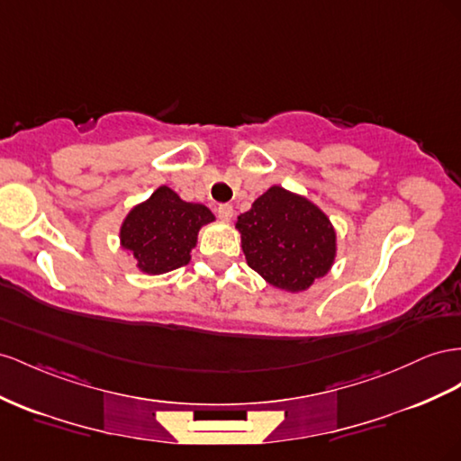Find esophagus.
Instances as JSON below:
<instances>
[{"mask_svg": "<svg viewBox=\"0 0 461 461\" xmlns=\"http://www.w3.org/2000/svg\"><path fill=\"white\" fill-rule=\"evenodd\" d=\"M217 215H219V219H221V221L229 222V221L232 219V205H229V203H221V205L217 207Z\"/></svg>", "mask_w": 461, "mask_h": 461, "instance_id": "obj_1", "label": "esophagus"}]
</instances>
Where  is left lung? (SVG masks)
Returning <instances> with one entry per match:
<instances>
[{
	"instance_id": "1",
	"label": "left lung",
	"mask_w": 461,
	"mask_h": 461,
	"mask_svg": "<svg viewBox=\"0 0 461 461\" xmlns=\"http://www.w3.org/2000/svg\"><path fill=\"white\" fill-rule=\"evenodd\" d=\"M248 266L269 285L298 293L330 271L335 230L306 197L273 185L236 221Z\"/></svg>"
}]
</instances>
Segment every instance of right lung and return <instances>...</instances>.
Here are the masks:
<instances>
[{"label":"right lung","mask_w":461,"mask_h":461,"mask_svg":"<svg viewBox=\"0 0 461 461\" xmlns=\"http://www.w3.org/2000/svg\"><path fill=\"white\" fill-rule=\"evenodd\" d=\"M213 213L202 203H188L167 185L130 211L120 230L122 246L138 259V267L158 276L190 261L197 232Z\"/></svg>","instance_id":"obj_1"}]
</instances>
